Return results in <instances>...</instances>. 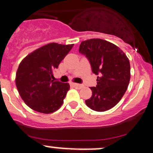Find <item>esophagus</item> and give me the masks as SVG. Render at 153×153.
I'll list each match as a JSON object with an SVG mask.
<instances>
[{"label":"esophagus","mask_w":153,"mask_h":153,"mask_svg":"<svg viewBox=\"0 0 153 153\" xmlns=\"http://www.w3.org/2000/svg\"><path fill=\"white\" fill-rule=\"evenodd\" d=\"M71 85H72L74 87H75V88H79V89H80V88H82L83 86L82 84H76V83H72V84H71Z\"/></svg>","instance_id":"1"}]
</instances>
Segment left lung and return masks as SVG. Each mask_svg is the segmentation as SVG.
<instances>
[{"label":"left lung","instance_id":"8db88e82","mask_svg":"<svg viewBox=\"0 0 153 153\" xmlns=\"http://www.w3.org/2000/svg\"><path fill=\"white\" fill-rule=\"evenodd\" d=\"M79 53L87 58L97 85L90 87L92 96L86 100L88 108L103 112L112 108L126 93L131 79L129 59L120 49L101 39L83 41Z\"/></svg>","mask_w":153,"mask_h":153}]
</instances>
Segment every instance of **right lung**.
Segmentation results:
<instances>
[{
  "instance_id": "right-lung-1",
  "label": "right lung",
  "mask_w": 153,
  "mask_h": 153,
  "mask_svg": "<svg viewBox=\"0 0 153 153\" xmlns=\"http://www.w3.org/2000/svg\"><path fill=\"white\" fill-rule=\"evenodd\" d=\"M74 45L50 43L26 56L19 65L16 83L20 96L30 108L51 114L63 103L69 84L52 80L57 69Z\"/></svg>"
}]
</instances>
